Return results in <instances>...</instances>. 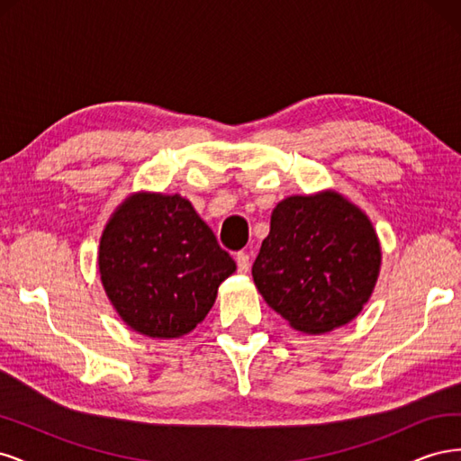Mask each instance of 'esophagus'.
I'll return each instance as SVG.
<instances>
[{
	"mask_svg": "<svg viewBox=\"0 0 461 461\" xmlns=\"http://www.w3.org/2000/svg\"><path fill=\"white\" fill-rule=\"evenodd\" d=\"M236 265H239L240 273H248L249 271V256L246 252H239L236 254Z\"/></svg>",
	"mask_w": 461,
	"mask_h": 461,
	"instance_id": "esophagus-1",
	"label": "esophagus"
}]
</instances>
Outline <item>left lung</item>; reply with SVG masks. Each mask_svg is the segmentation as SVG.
I'll return each mask as SVG.
<instances>
[{
	"label": "left lung",
	"mask_w": 461,
	"mask_h": 461,
	"mask_svg": "<svg viewBox=\"0 0 461 461\" xmlns=\"http://www.w3.org/2000/svg\"><path fill=\"white\" fill-rule=\"evenodd\" d=\"M379 271L381 244L373 222L334 190L278 202L252 267L263 300L308 334L356 319Z\"/></svg>",
	"instance_id": "obj_1"
}]
</instances>
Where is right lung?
<instances>
[{"mask_svg":"<svg viewBox=\"0 0 461 461\" xmlns=\"http://www.w3.org/2000/svg\"><path fill=\"white\" fill-rule=\"evenodd\" d=\"M97 267L109 302L132 330L178 339L205 319L236 263L186 198L138 192L107 221Z\"/></svg>","mask_w":461,"mask_h":461,"instance_id":"1","label":"right lung"}]
</instances>
